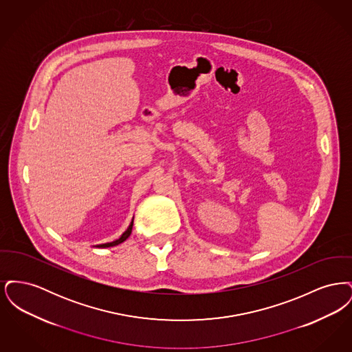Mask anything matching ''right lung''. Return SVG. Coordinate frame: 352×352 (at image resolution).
<instances>
[{
	"label": "right lung",
	"mask_w": 352,
	"mask_h": 352,
	"mask_svg": "<svg viewBox=\"0 0 352 352\" xmlns=\"http://www.w3.org/2000/svg\"><path fill=\"white\" fill-rule=\"evenodd\" d=\"M132 227H133V220H132V223L129 224V227H128V230L124 232V234H121L120 237H118V240H115V241H112V243H105V244H100V245H96L98 248H108V247H115V245H118V244H121L122 241H125L131 234H132Z\"/></svg>",
	"instance_id": "right-lung-1"
}]
</instances>
